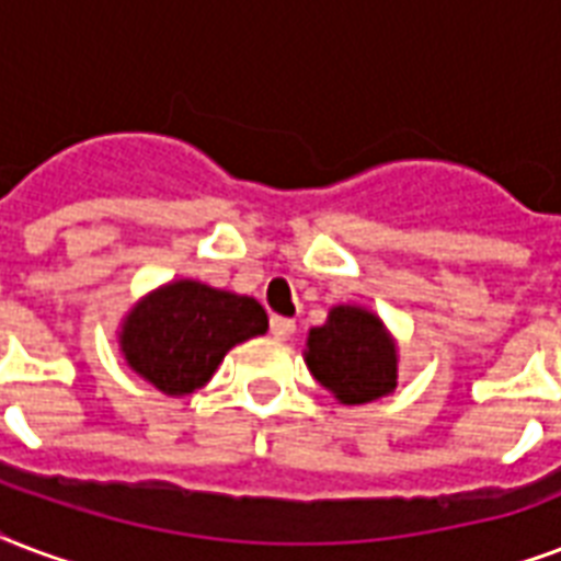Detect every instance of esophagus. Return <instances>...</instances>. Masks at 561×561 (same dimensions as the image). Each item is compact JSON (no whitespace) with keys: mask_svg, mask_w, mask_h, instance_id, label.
Wrapping results in <instances>:
<instances>
[{"mask_svg":"<svg viewBox=\"0 0 561 561\" xmlns=\"http://www.w3.org/2000/svg\"><path fill=\"white\" fill-rule=\"evenodd\" d=\"M271 332L273 337H279V341H285V337H290L294 332H297V323L290 318H279V314H273L271 318Z\"/></svg>","mask_w":561,"mask_h":561,"instance_id":"esophagus-1","label":"esophagus"}]
</instances>
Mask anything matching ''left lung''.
Segmentation results:
<instances>
[{
    "mask_svg": "<svg viewBox=\"0 0 561 561\" xmlns=\"http://www.w3.org/2000/svg\"><path fill=\"white\" fill-rule=\"evenodd\" d=\"M306 365L323 388L347 405L379 400L397 385V350L379 318L356 306L329 311L309 332Z\"/></svg>",
    "mask_w": 561,
    "mask_h": 561,
    "instance_id": "left-lung-1",
    "label": "left lung"
}]
</instances>
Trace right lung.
<instances>
[{"mask_svg":"<svg viewBox=\"0 0 561 561\" xmlns=\"http://www.w3.org/2000/svg\"><path fill=\"white\" fill-rule=\"evenodd\" d=\"M267 332V311L252 297L173 282L149 294L123 323L126 362L164 394L203 388L234 344Z\"/></svg>","mask_w":561,"mask_h":561,"instance_id":"right-lung-1","label":"right lung"}]
</instances>
